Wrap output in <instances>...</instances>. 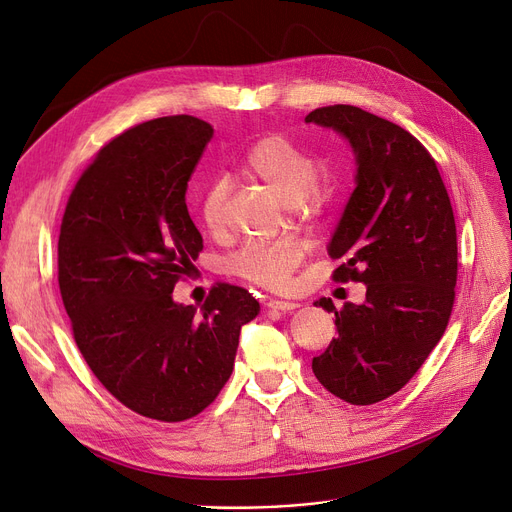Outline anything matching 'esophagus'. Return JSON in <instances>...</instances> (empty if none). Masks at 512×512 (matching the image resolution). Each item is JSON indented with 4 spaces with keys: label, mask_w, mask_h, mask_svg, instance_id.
I'll use <instances>...</instances> for the list:
<instances>
[{
    "label": "esophagus",
    "mask_w": 512,
    "mask_h": 512,
    "mask_svg": "<svg viewBox=\"0 0 512 512\" xmlns=\"http://www.w3.org/2000/svg\"><path fill=\"white\" fill-rule=\"evenodd\" d=\"M265 305H268L270 309H280V311H291V309L299 307V303H295V301H282V299H268L265 301Z\"/></svg>",
    "instance_id": "34e87169"
}]
</instances>
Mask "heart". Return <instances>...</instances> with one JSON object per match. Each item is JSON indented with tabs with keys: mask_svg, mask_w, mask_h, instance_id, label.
I'll return each mask as SVG.
<instances>
[{
	"mask_svg": "<svg viewBox=\"0 0 512 512\" xmlns=\"http://www.w3.org/2000/svg\"><path fill=\"white\" fill-rule=\"evenodd\" d=\"M240 169L270 186L282 201L303 217L322 213L330 198V188L316 173L318 161L305 146L284 133H268L255 140L242 154ZM228 186L224 180H211L198 196V217L209 232L224 228ZM303 259V247L295 240L247 242L226 261L230 274L257 286L280 291L291 282Z\"/></svg>",
	"mask_w": 512,
	"mask_h": 512,
	"instance_id": "b5f03b06",
	"label": "heart"
}]
</instances>
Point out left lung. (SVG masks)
Instances as JSON below:
<instances>
[{
    "mask_svg": "<svg viewBox=\"0 0 512 512\" xmlns=\"http://www.w3.org/2000/svg\"><path fill=\"white\" fill-rule=\"evenodd\" d=\"M353 148L355 190L330 238L335 282H364L366 301L335 314L337 339L314 358L316 379L347 404L370 406L425 364L452 316L458 276L456 221L439 169L410 131L358 106L311 110Z\"/></svg>",
    "mask_w": 512,
    "mask_h": 512,
    "instance_id": "8db88e82",
    "label": "left lung"
}]
</instances>
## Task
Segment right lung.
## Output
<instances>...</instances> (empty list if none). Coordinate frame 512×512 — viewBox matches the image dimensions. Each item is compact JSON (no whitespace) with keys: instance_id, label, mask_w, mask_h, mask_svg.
<instances>
[{"instance_id":"right-lung-1","label":"right lung","mask_w":512,"mask_h":512,"mask_svg":"<svg viewBox=\"0 0 512 512\" xmlns=\"http://www.w3.org/2000/svg\"><path fill=\"white\" fill-rule=\"evenodd\" d=\"M213 127L177 115L110 140L77 180L58 236V284L87 366L123 406L180 422L230 379L255 297L219 282L207 301L177 305L173 288L203 251L186 207Z\"/></svg>"}]
</instances>
